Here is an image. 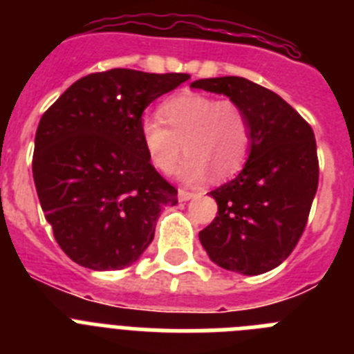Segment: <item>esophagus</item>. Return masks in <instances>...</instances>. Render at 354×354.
<instances>
[{
	"label": "esophagus",
	"instance_id": "1",
	"mask_svg": "<svg viewBox=\"0 0 354 354\" xmlns=\"http://www.w3.org/2000/svg\"><path fill=\"white\" fill-rule=\"evenodd\" d=\"M194 196H196L194 192L187 191V189H180V191H178V200L180 201H189V200H192Z\"/></svg>",
	"mask_w": 354,
	"mask_h": 354
}]
</instances>
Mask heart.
<instances>
[{
  "mask_svg": "<svg viewBox=\"0 0 354 354\" xmlns=\"http://www.w3.org/2000/svg\"><path fill=\"white\" fill-rule=\"evenodd\" d=\"M160 120L144 118L140 138L149 162L160 172L176 167L187 153L178 176L198 183L209 176L227 178L243 167L250 151V124L245 109L234 100L203 93H180L160 106Z\"/></svg>",
  "mask_w": 354,
  "mask_h": 354,
  "instance_id": "heart-1",
  "label": "heart"
}]
</instances>
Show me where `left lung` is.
<instances>
[{"instance_id":"obj_1","label":"left lung","mask_w":354,"mask_h":354,"mask_svg":"<svg viewBox=\"0 0 354 354\" xmlns=\"http://www.w3.org/2000/svg\"><path fill=\"white\" fill-rule=\"evenodd\" d=\"M191 88L228 97L245 109L250 124L241 172L209 192L218 216L200 232L201 245L225 270L270 272L301 239L319 187L313 129L277 93L243 77L200 79Z\"/></svg>"}]
</instances>
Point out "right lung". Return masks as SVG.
Masks as SVG:
<instances>
[{
  "instance_id": "right-lung-1",
  "label": "right lung",
  "mask_w": 354,
  "mask_h": 354,
  "mask_svg": "<svg viewBox=\"0 0 354 354\" xmlns=\"http://www.w3.org/2000/svg\"><path fill=\"white\" fill-rule=\"evenodd\" d=\"M187 73L127 68L91 73L41 117L32 160L35 191L62 252L84 268L122 270L140 259L178 191L151 165L142 113L189 81Z\"/></svg>"
}]
</instances>
